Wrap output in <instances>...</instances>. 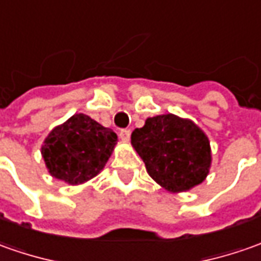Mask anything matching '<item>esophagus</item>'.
Masks as SVG:
<instances>
[{"instance_id":"34e87169","label":"esophagus","mask_w":261,"mask_h":261,"mask_svg":"<svg viewBox=\"0 0 261 261\" xmlns=\"http://www.w3.org/2000/svg\"><path fill=\"white\" fill-rule=\"evenodd\" d=\"M119 138H120L122 141L127 142V141L130 139V130H127V129H120V130H119Z\"/></svg>"}]
</instances>
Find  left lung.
Here are the masks:
<instances>
[{
    "label": "left lung",
    "instance_id": "1",
    "mask_svg": "<svg viewBox=\"0 0 261 261\" xmlns=\"http://www.w3.org/2000/svg\"><path fill=\"white\" fill-rule=\"evenodd\" d=\"M130 142L149 176L172 194L190 191L210 172L208 136L191 119L172 113L148 118L132 132Z\"/></svg>",
    "mask_w": 261,
    "mask_h": 261
}]
</instances>
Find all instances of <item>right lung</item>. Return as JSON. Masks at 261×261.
<instances>
[{"label":"right lung","instance_id":"add662e5","mask_svg":"<svg viewBox=\"0 0 261 261\" xmlns=\"http://www.w3.org/2000/svg\"><path fill=\"white\" fill-rule=\"evenodd\" d=\"M118 143V135L85 113H76L51 129L41 146L50 175L70 185L92 179L102 171Z\"/></svg>","mask_w":261,"mask_h":261}]
</instances>
